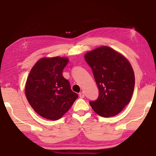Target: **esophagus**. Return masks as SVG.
I'll use <instances>...</instances> for the list:
<instances>
[{"instance_id": "1", "label": "esophagus", "mask_w": 156, "mask_h": 156, "mask_svg": "<svg viewBox=\"0 0 156 156\" xmlns=\"http://www.w3.org/2000/svg\"><path fill=\"white\" fill-rule=\"evenodd\" d=\"M79 96H80V98H83L84 97V92H80V94H79Z\"/></svg>"}]
</instances>
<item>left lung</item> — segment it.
<instances>
[{
    "label": "left lung",
    "mask_w": 156,
    "mask_h": 156,
    "mask_svg": "<svg viewBox=\"0 0 156 156\" xmlns=\"http://www.w3.org/2000/svg\"><path fill=\"white\" fill-rule=\"evenodd\" d=\"M99 90L92 109L102 117H112L122 112L131 99L135 76L129 60L112 48L102 46L84 54Z\"/></svg>",
    "instance_id": "1"
}]
</instances>
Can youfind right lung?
Listing matches in <instances>:
<instances>
[{"mask_svg":"<svg viewBox=\"0 0 156 156\" xmlns=\"http://www.w3.org/2000/svg\"><path fill=\"white\" fill-rule=\"evenodd\" d=\"M66 57H44L31 68L25 84V96L33 109L46 119L56 120L72 106L78 95L62 76Z\"/></svg>","mask_w":156,"mask_h":156,"instance_id":"add662e5","label":"right lung"}]
</instances>
